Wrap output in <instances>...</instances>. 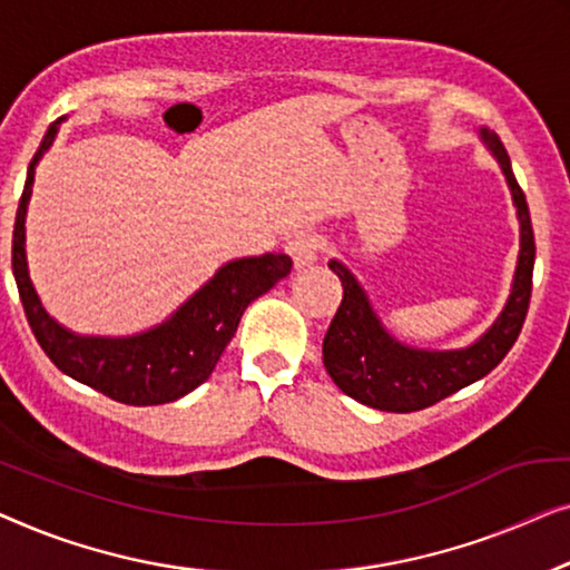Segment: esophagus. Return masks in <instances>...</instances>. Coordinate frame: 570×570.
<instances>
[{
	"instance_id": "esophagus-1",
	"label": "esophagus",
	"mask_w": 570,
	"mask_h": 570,
	"mask_svg": "<svg viewBox=\"0 0 570 570\" xmlns=\"http://www.w3.org/2000/svg\"><path fill=\"white\" fill-rule=\"evenodd\" d=\"M286 253L292 255L296 268H307L323 253V237L315 235V232H299V235L288 239Z\"/></svg>"
}]
</instances>
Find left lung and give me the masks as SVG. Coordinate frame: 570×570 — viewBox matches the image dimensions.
<instances>
[{
  "label": "left lung",
  "mask_w": 570,
  "mask_h": 570,
  "mask_svg": "<svg viewBox=\"0 0 570 570\" xmlns=\"http://www.w3.org/2000/svg\"><path fill=\"white\" fill-rule=\"evenodd\" d=\"M483 141L499 159L507 175L511 196H514L519 224H522V250L514 276V288L507 302V309L495 320V325L480 338L475 346L464 351H415L392 341L380 320L368 307L362 286L356 278L331 261L327 266L343 284L341 307L331 320L323 341V364L331 380L368 407L387 413H413L436 405L480 376L493 372L514 346L522 333L529 296H532V268H534V232L524 190L511 173V163L499 136L483 128Z\"/></svg>",
  "instance_id": "8db88e82"
}]
</instances>
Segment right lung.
<instances>
[{
	"label": "right lung",
	"mask_w": 570,
	"mask_h": 570,
	"mask_svg": "<svg viewBox=\"0 0 570 570\" xmlns=\"http://www.w3.org/2000/svg\"><path fill=\"white\" fill-rule=\"evenodd\" d=\"M56 126L59 121L51 124L41 147L30 159L12 232V274L30 331L46 356L63 374L102 392L116 403H173L212 376L227 343L235 338L247 304L288 276L292 258L284 253H266L261 258L227 263L167 323L134 338H82L63 331L41 307L26 263V208L33 188L36 163L51 147Z\"/></svg>",
	"instance_id": "1"
}]
</instances>
